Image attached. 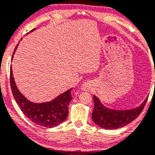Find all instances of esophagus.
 Wrapping results in <instances>:
<instances>
[{"label": "esophagus", "instance_id": "34e87169", "mask_svg": "<svg viewBox=\"0 0 155 155\" xmlns=\"http://www.w3.org/2000/svg\"><path fill=\"white\" fill-rule=\"evenodd\" d=\"M82 89L83 90H89L90 89V84L89 83H85L82 86Z\"/></svg>", "mask_w": 155, "mask_h": 155}]
</instances>
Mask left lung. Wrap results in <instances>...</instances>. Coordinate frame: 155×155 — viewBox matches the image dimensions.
<instances>
[{
    "instance_id": "8db88e82",
    "label": "left lung",
    "mask_w": 155,
    "mask_h": 155,
    "mask_svg": "<svg viewBox=\"0 0 155 155\" xmlns=\"http://www.w3.org/2000/svg\"><path fill=\"white\" fill-rule=\"evenodd\" d=\"M94 109L92 119L102 128L108 130L117 129L126 126L136 119L143 110L147 98L140 107L129 110H114L104 107L96 96L93 97Z\"/></svg>"
}]
</instances>
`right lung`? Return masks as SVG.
<instances>
[{"instance_id":"1","label":"right lung","mask_w":155,"mask_h":155,"mask_svg":"<svg viewBox=\"0 0 155 155\" xmlns=\"http://www.w3.org/2000/svg\"><path fill=\"white\" fill-rule=\"evenodd\" d=\"M34 30L32 29L31 31ZM16 48L17 46L15 47L13 55ZM10 83L17 104H18L23 114L35 124L50 128L58 126L66 120L69 114L68 106L72 99L71 96L72 89L59 95L52 101L43 104H35L28 101L18 90L14 80L12 68L10 69Z\"/></svg>"}]
</instances>
